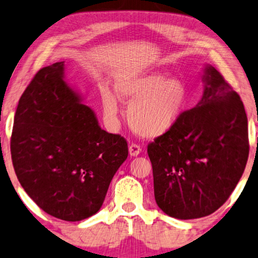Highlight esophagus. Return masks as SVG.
I'll use <instances>...</instances> for the list:
<instances>
[{
  "instance_id": "esophagus-1",
  "label": "esophagus",
  "mask_w": 258,
  "mask_h": 258,
  "mask_svg": "<svg viewBox=\"0 0 258 258\" xmlns=\"http://www.w3.org/2000/svg\"><path fill=\"white\" fill-rule=\"evenodd\" d=\"M142 152V147L138 144H130L129 145V154L130 157H137V155Z\"/></svg>"
}]
</instances>
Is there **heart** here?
I'll list each match as a JSON object with an SVG mask.
<instances>
[{
	"label": "heart",
	"mask_w": 258,
	"mask_h": 258,
	"mask_svg": "<svg viewBox=\"0 0 258 258\" xmlns=\"http://www.w3.org/2000/svg\"><path fill=\"white\" fill-rule=\"evenodd\" d=\"M117 97L131 101L128 120L142 136L155 138L168 133L188 105L185 83L177 78H164L161 73L145 72L121 75L114 82ZM104 113L109 120L116 117L119 103L108 90L101 91Z\"/></svg>",
	"instance_id": "b5f03b06"
}]
</instances>
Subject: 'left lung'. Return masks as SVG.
<instances>
[{
	"label": "left lung",
	"instance_id": "obj_1",
	"mask_svg": "<svg viewBox=\"0 0 258 258\" xmlns=\"http://www.w3.org/2000/svg\"><path fill=\"white\" fill-rule=\"evenodd\" d=\"M202 81L197 106L147 146L155 201L164 214L178 219L216 212L241 178L249 154L248 120L240 96L210 65Z\"/></svg>",
	"mask_w": 258,
	"mask_h": 258
}]
</instances>
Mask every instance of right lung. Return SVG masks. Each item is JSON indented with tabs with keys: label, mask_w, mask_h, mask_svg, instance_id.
<instances>
[{
	"label": "right lung",
	"mask_w": 258,
	"mask_h": 258,
	"mask_svg": "<svg viewBox=\"0 0 258 258\" xmlns=\"http://www.w3.org/2000/svg\"><path fill=\"white\" fill-rule=\"evenodd\" d=\"M64 72L58 61L33 78L19 99L10 149L29 198L46 214L78 222L100 209L128 144L100 128Z\"/></svg>",
	"instance_id": "add662e5"
}]
</instances>
